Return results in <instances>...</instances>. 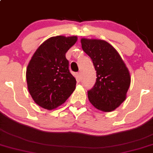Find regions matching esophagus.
<instances>
[{
	"label": "esophagus",
	"instance_id": "34e87169",
	"mask_svg": "<svg viewBox=\"0 0 153 153\" xmlns=\"http://www.w3.org/2000/svg\"><path fill=\"white\" fill-rule=\"evenodd\" d=\"M77 78L80 80V79H82V73L79 71V72L77 73Z\"/></svg>",
	"mask_w": 153,
	"mask_h": 153
}]
</instances>
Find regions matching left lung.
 <instances>
[{"label":"left lung","mask_w":153,"mask_h":153,"mask_svg":"<svg viewBox=\"0 0 153 153\" xmlns=\"http://www.w3.org/2000/svg\"><path fill=\"white\" fill-rule=\"evenodd\" d=\"M81 43L92 59L97 77L94 86L88 91V100L96 109L110 112L126 99L129 71L117 51L106 41L82 39Z\"/></svg>","instance_id":"8db88e82"}]
</instances>
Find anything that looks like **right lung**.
Returning a JSON list of instances; mask_svg holds the SVG:
<instances>
[{
  "label": "right lung",
  "instance_id": "1",
  "mask_svg": "<svg viewBox=\"0 0 153 153\" xmlns=\"http://www.w3.org/2000/svg\"><path fill=\"white\" fill-rule=\"evenodd\" d=\"M77 36L51 37L37 49L26 70L28 89L36 104L47 110L61 106L75 89L65 53Z\"/></svg>",
  "mask_w": 153,
  "mask_h": 153
}]
</instances>
